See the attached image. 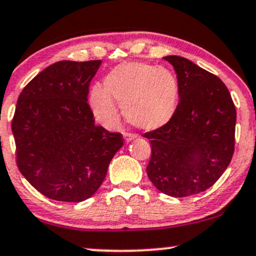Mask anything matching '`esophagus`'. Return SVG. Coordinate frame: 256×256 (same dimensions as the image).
I'll list each match as a JSON object with an SVG mask.
<instances>
[{"mask_svg": "<svg viewBox=\"0 0 256 256\" xmlns=\"http://www.w3.org/2000/svg\"><path fill=\"white\" fill-rule=\"evenodd\" d=\"M123 138H124L126 142H130V141L135 138V135L132 134V133H124V134H123Z\"/></svg>", "mask_w": 256, "mask_h": 256, "instance_id": "esophagus-1", "label": "esophagus"}]
</instances>
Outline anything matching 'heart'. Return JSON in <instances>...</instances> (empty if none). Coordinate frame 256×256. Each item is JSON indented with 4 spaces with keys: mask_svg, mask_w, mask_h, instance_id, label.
Segmentation results:
<instances>
[{
    "mask_svg": "<svg viewBox=\"0 0 256 256\" xmlns=\"http://www.w3.org/2000/svg\"><path fill=\"white\" fill-rule=\"evenodd\" d=\"M116 100L132 126L153 132L174 116L179 102L178 82L171 71L160 66L146 62L118 65L106 76L104 86L94 85L89 94L94 118L106 128L118 124Z\"/></svg>",
    "mask_w": 256,
    "mask_h": 256,
    "instance_id": "heart-1",
    "label": "heart"
}]
</instances>
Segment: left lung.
Wrapping results in <instances>:
<instances>
[{
    "label": "left lung",
    "mask_w": 256,
    "mask_h": 256,
    "mask_svg": "<svg viewBox=\"0 0 256 256\" xmlns=\"http://www.w3.org/2000/svg\"><path fill=\"white\" fill-rule=\"evenodd\" d=\"M179 103L164 127L144 134L152 146L147 174L159 191L188 197L209 188L232 162L236 109L224 83L188 59L167 56Z\"/></svg>",
    "instance_id": "1"
}]
</instances>
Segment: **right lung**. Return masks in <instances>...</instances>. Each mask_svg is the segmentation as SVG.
Returning <instances> with one entry per match:
<instances>
[{
    "label": "right lung",
    "instance_id": "right-lung-1",
    "mask_svg": "<svg viewBox=\"0 0 256 256\" xmlns=\"http://www.w3.org/2000/svg\"><path fill=\"white\" fill-rule=\"evenodd\" d=\"M102 62L62 60L28 83L12 122L16 164L40 194L83 202L100 188L122 135L94 126L88 104L90 82Z\"/></svg>",
    "mask_w": 256,
    "mask_h": 256
}]
</instances>
